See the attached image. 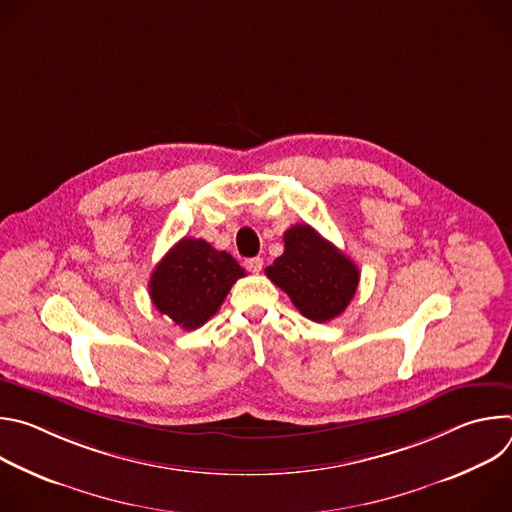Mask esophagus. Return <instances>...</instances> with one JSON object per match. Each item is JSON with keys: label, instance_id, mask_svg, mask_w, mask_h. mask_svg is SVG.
Here are the masks:
<instances>
[{"label": "esophagus", "instance_id": "1", "mask_svg": "<svg viewBox=\"0 0 512 512\" xmlns=\"http://www.w3.org/2000/svg\"><path fill=\"white\" fill-rule=\"evenodd\" d=\"M245 267L251 271V273H259L263 269V259L261 257H251L245 261Z\"/></svg>", "mask_w": 512, "mask_h": 512}]
</instances>
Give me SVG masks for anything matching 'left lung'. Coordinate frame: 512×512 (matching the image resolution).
Instances as JSON below:
<instances>
[{
    "instance_id": "1",
    "label": "left lung",
    "mask_w": 512,
    "mask_h": 512,
    "mask_svg": "<svg viewBox=\"0 0 512 512\" xmlns=\"http://www.w3.org/2000/svg\"><path fill=\"white\" fill-rule=\"evenodd\" d=\"M283 255L265 269L302 316L330 322L340 316L358 287V267L310 225H294L283 233Z\"/></svg>"
}]
</instances>
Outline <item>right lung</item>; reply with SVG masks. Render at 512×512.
I'll return each mask as SVG.
<instances>
[{"label":"right lung","mask_w":512,"mask_h":512,"mask_svg":"<svg viewBox=\"0 0 512 512\" xmlns=\"http://www.w3.org/2000/svg\"><path fill=\"white\" fill-rule=\"evenodd\" d=\"M245 269L202 239H180L150 277L154 306L184 330H196L216 314Z\"/></svg>","instance_id":"add662e5"}]
</instances>
